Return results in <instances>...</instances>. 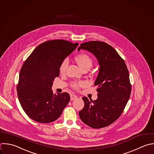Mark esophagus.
Masks as SVG:
<instances>
[{
	"label": "esophagus",
	"instance_id": "1",
	"mask_svg": "<svg viewBox=\"0 0 154 154\" xmlns=\"http://www.w3.org/2000/svg\"><path fill=\"white\" fill-rule=\"evenodd\" d=\"M77 98V96L73 94H70V100H73L75 99H76Z\"/></svg>",
	"mask_w": 154,
	"mask_h": 154
}]
</instances>
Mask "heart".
I'll use <instances>...</instances> for the list:
<instances>
[{
    "label": "heart",
    "instance_id": "obj_1",
    "mask_svg": "<svg viewBox=\"0 0 154 154\" xmlns=\"http://www.w3.org/2000/svg\"><path fill=\"white\" fill-rule=\"evenodd\" d=\"M75 60L79 66V67L83 70L84 69H89L93 65V59L91 57L85 53H81L77 55ZM68 66V61L67 60H64L61 64L60 66V73L61 74H64L66 70V69ZM85 85V82L83 81L76 82L72 84V87L74 88L78 89L80 87H82Z\"/></svg>",
    "mask_w": 154,
    "mask_h": 154
}]
</instances>
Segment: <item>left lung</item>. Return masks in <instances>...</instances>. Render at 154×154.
I'll return each mask as SVG.
<instances>
[{
    "label": "left lung",
    "mask_w": 154,
    "mask_h": 154,
    "mask_svg": "<svg viewBox=\"0 0 154 154\" xmlns=\"http://www.w3.org/2000/svg\"><path fill=\"white\" fill-rule=\"evenodd\" d=\"M88 51L97 58L99 71L94 85L97 98L92 100L83 97L84 106L79 112L81 120L93 128L106 127L122 114L129 99L131 85L124 60L110 45L103 42L90 41L81 44L78 51Z\"/></svg>",
    "instance_id": "8db88e82"
}]
</instances>
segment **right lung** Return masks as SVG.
Returning <instances> with one entry per match:
<instances>
[{"mask_svg":"<svg viewBox=\"0 0 154 154\" xmlns=\"http://www.w3.org/2000/svg\"><path fill=\"white\" fill-rule=\"evenodd\" d=\"M64 40L38 45L25 61L19 74L17 91L20 105L32 120L42 123L58 119L70 101L68 93H54L53 81L60 75V66L78 46Z\"/></svg>","mask_w":154,"mask_h":154,"instance_id":"right-lung-1","label":"right lung"}]
</instances>
